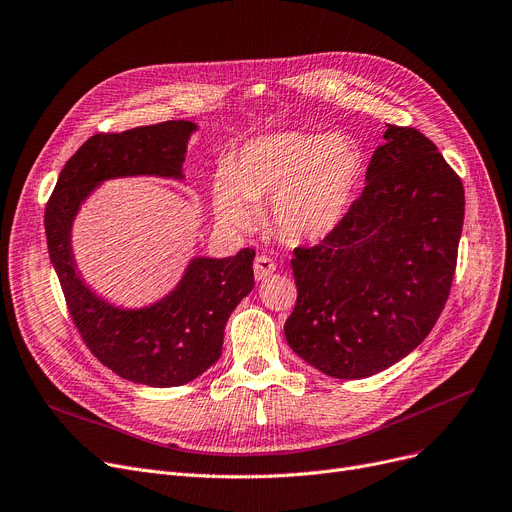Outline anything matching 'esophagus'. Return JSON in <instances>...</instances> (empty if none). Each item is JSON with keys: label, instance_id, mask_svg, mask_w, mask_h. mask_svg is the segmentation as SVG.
I'll return each mask as SVG.
<instances>
[{"label": "esophagus", "instance_id": "esophagus-1", "mask_svg": "<svg viewBox=\"0 0 512 512\" xmlns=\"http://www.w3.org/2000/svg\"><path fill=\"white\" fill-rule=\"evenodd\" d=\"M276 270V263L267 257V255H257L255 263H253V272L257 280H265L267 276H272Z\"/></svg>", "mask_w": 512, "mask_h": 512}]
</instances>
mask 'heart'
Listing matches in <instances>:
<instances>
[{"mask_svg":"<svg viewBox=\"0 0 512 512\" xmlns=\"http://www.w3.org/2000/svg\"><path fill=\"white\" fill-rule=\"evenodd\" d=\"M365 157L342 132H274L251 139L213 182L218 218L234 228L251 226L255 209L272 197L274 230L288 242L330 236L357 199Z\"/></svg>","mask_w":512,"mask_h":512,"instance_id":"1","label":"heart"}]
</instances>
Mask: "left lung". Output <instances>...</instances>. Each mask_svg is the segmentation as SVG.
<instances>
[{"label":"left lung","mask_w":512,"mask_h":512,"mask_svg":"<svg viewBox=\"0 0 512 512\" xmlns=\"http://www.w3.org/2000/svg\"><path fill=\"white\" fill-rule=\"evenodd\" d=\"M340 226L294 249L290 348L330 378L388 369L425 340L448 301L465 218L463 182L413 126L388 124Z\"/></svg>","instance_id":"8db88e82"}]
</instances>
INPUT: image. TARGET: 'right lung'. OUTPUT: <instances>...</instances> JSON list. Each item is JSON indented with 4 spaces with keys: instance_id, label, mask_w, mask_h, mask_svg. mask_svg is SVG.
<instances>
[{
    "instance_id": "1",
    "label": "right lung",
    "mask_w": 512,
    "mask_h": 512,
    "mask_svg": "<svg viewBox=\"0 0 512 512\" xmlns=\"http://www.w3.org/2000/svg\"><path fill=\"white\" fill-rule=\"evenodd\" d=\"M193 122L168 120L122 132H97L66 161L45 205V234L66 307L89 351L120 378L153 388L193 382L222 355L230 313L255 286L253 249L226 259H195L164 301L122 311L83 284L74 270L70 226L91 188L107 178H180Z\"/></svg>"
}]
</instances>
